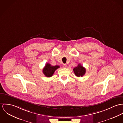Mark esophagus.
<instances>
[{"label":"esophagus","mask_w":123,"mask_h":123,"mask_svg":"<svg viewBox=\"0 0 123 123\" xmlns=\"http://www.w3.org/2000/svg\"><path fill=\"white\" fill-rule=\"evenodd\" d=\"M63 67L64 68H67V65L66 64H64L63 65Z\"/></svg>","instance_id":"obj_1"}]
</instances>
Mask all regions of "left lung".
Wrapping results in <instances>:
<instances>
[{
	"label": "left lung",
	"instance_id": "1",
	"mask_svg": "<svg viewBox=\"0 0 123 123\" xmlns=\"http://www.w3.org/2000/svg\"><path fill=\"white\" fill-rule=\"evenodd\" d=\"M73 70L74 74L77 77L83 76L86 73V69L80 64H78L77 67L74 68Z\"/></svg>",
	"mask_w": 123,
	"mask_h": 123
}]
</instances>
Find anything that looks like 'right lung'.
<instances>
[{"label":"right lung","mask_w":123,"mask_h":123,"mask_svg":"<svg viewBox=\"0 0 123 123\" xmlns=\"http://www.w3.org/2000/svg\"><path fill=\"white\" fill-rule=\"evenodd\" d=\"M59 68L58 66H52L50 64L47 63L43 69V73L46 77H50L53 75L55 71Z\"/></svg>","instance_id":"1"}]
</instances>
